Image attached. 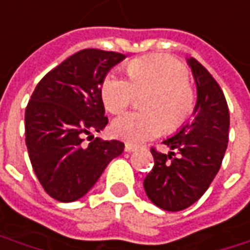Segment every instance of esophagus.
Here are the masks:
<instances>
[{
	"instance_id": "34e87169",
	"label": "esophagus",
	"mask_w": 250,
	"mask_h": 250,
	"mask_svg": "<svg viewBox=\"0 0 250 250\" xmlns=\"http://www.w3.org/2000/svg\"><path fill=\"white\" fill-rule=\"evenodd\" d=\"M125 150L127 151V153H133V151H136L137 148H136L134 146H131V144H125Z\"/></svg>"
}]
</instances>
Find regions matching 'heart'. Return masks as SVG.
Instances as JSON below:
<instances>
[{
  "label": "heart",
  "mask_w": 250,
  "mask_h": 250,
  "mask_svg": "<svg viewBox=\"0 0 250 250\" xmlns=\"http://www.w3.org/2000/svg\"><path fill=\"white\" fill-rule=\"evenodd\" d=\"M128 78L116 72L106 76L102 84V99L110 113L125 111L136 99L137 90L150 93L146 107L150 111H130L117 117L111 131L117 139L139 144L160 136L166 125L175 130L194 111L195 96L188 82V70L169 55H150L128 63Z\"/></svg>",
  "instance_id": "b5f03b06"
}]
</instances>
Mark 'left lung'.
<instances>
[{"mask_svg":"<svg viewBox=\"0 0 250 250\" xmlns=\"http://www.w3.org/2000/svg\"><path fill=\"white\" fill-rule=\"evenodd\" d=\"M187 62L197 84L192 120L163 141L168 154L151 148L154 167L143 183L148 199L171 212L183 211L204 195L221 168L229 136V110L222 89L197 59Z\"/></svg>","mask_w":250,"mask_h":250,"instance_id":"left-lung-1","label":"left lung"}]
</instances>
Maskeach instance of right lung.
Masks as SVG:
<instances>
[{
    "mask_svg": "<svg viewBox=\"0 0 250 250\" xmlns=\"http://www.w3.org/2000/svg\"><path fill=\"white\" fill-rule=\"evenodd\" d=\"M125 56L83 49L69 56L39 82L25 110V143L32 168L46 194L61 202L86 195L113 158L125 150L119 140L84 136L107 125L102 84Z\"/></svg>",
    "mask_w": 250,
    "mask_h": 250,
    "instance_id": "add662e5",
    "label": "right lung"
}]
</instances>
